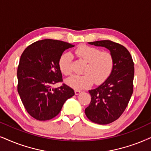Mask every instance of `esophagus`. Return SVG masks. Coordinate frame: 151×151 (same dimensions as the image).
Masks as SVG:
<instances>
[{"instance_id":"34e87169","label":"esophagus","mask_w":151,"mask_h":151,"mask_svg":"<svg viewBox=\"0 0 151 151\" xmlns=\"http://www.w3.org/2000/svg\"><path fill=\"white\" fill-rule=\"evenodd\" d=\"M81 92V91H79V90H75V91H74V93H75V95H79Z\"/></svg>"}]
</instances>
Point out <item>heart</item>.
Segmentation results:
<instances>
[{"mask_svg": "<svg viewBox=\"0 0 151 151\" xmlns=\"http://www.w3.org/2000/svg\"><path fill=\"white\" fill-rule=\"evenodd\" d=\"M78 57L87 63L83 75H74L66 79V83L74 89H83L91 86L95 81L97 84L104 82L111 75L114 68V58L110 52L96 47L81 45L74 51ZM59 69L65 75L72 74V57L64 53L58 61Z\"/></svg>", "mask_w": 151, "mask_h": 151, "instance_id": "obj_1", "label": "heart"}]
</instances>
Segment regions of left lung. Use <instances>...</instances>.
<instances>
[{"label":"left lung","instance_id":"obj_1","mask_svg":"<svg viewBox=\"0 0 151 151\" xmlns=\"http://www.w3.org/2000/svg\"><path fill=\"white\" fill-rule=\"evenodd\" d=\"M88 44L108 49L114 58V68L111 75L100 86L89 91L91 101L85 109L90 121L106 125L123 114L130 100L133 93L134 62L129 51L120 44L111 40Z\"/></svg>","mask_w":151,"mask_h":151}]
</instances>
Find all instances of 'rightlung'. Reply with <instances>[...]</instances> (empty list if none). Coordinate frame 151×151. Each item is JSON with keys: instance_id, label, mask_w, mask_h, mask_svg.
Masks as SVG:
<instances>
[{"instance_id": "add662e5", "label": "right lung", "mask_w": 151, "mask_h": 151, "mask_svg": "<svg viewBox=\"0 0 151 151\" xmlns=\"http://www.w3.org/2000/svg\"><path fill=\"white\" fill-rule=\"evenodd\" d=\"M74 47L56 40L46 39L28 46L21 56L17 91L25 109L38 121H47L60 113L65 101L74 95V90L63 83L58 61L66 49Z\"/></svg>"}]
</instances>
